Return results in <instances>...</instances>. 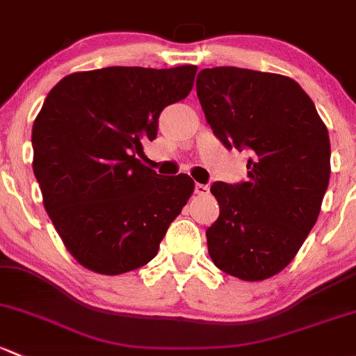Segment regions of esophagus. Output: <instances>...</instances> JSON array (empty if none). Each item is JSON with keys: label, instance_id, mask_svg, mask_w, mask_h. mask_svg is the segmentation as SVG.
Listing matches in <instances>:
<instances>
[{"label": "esophagus", "instance_id": "1", "mask_svg": "<svg viewBox=\"0 0 356 356\" xmlns=\"http://www.w3.org/2000/svg\"><path fill=\"white\" fill-rule=\"evenodd\" d=\"M194 193H196L197 196H208L209 188L207 184H196L194 186Z\"/></svg>", "mask_w": 356, "mask_h": 356}]
</instances>
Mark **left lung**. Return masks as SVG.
I'll list each match as a JSON object with an SVG mask.
<instances>
[{"label": "left lung", "instance_id": "1", "mask_svg": "<svg viewBox=\"0 0 356 356\" xmlns=\"http://www.w3.org/2000/svg\"><path fill=\"white\" fill-rule=\"evenodd\" d=\"M196 92L228 149H247V181L215 182L220 216L207 230L216 268L244 282L278 275L316 225L331 174L326 124L300 85L276 73L201 70Z\"/></svg>", "mask_w": 356, "mask_h": 356}]
</instances>
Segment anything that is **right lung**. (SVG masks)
<instances>
[{
	"label": "right lung",
	"instance_id": "right-lung-1",
	"mask_svg": "<svg viewBox=\"0 0 356 356\" xmlns=\"http://www.w3.org/2000/svg\"><path fill=\"white\" fill-rule=\"evenodd\" d=\"M197 66L78 71L47 93L32 128L33 174L71 256L100 275L149 263L194 191L141 163L159 115L193 90Z\"/></svg>",
	"mask_w": 356,
	"mask_h": 356
}]
</instances>
